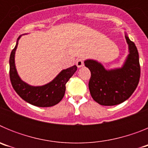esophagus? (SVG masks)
I'll return each instance as SVG.
<instances>
[{
    "mask_svg": "<svg viewBox=\"0 0 148 148\" xmlns=\"http://www.w3.org/2000/svg\"><path fill=\"white\" fill-rule=\"evenodd\" d=\"M75 64H76V66H78V68L82 67V66H84V61H83V60H82V59L77 60L76 62H75Z\"/></svg>",
    "mask_w": 148,
    "mask_h": 148,
    "instance_id": "34e87169",
    "label": "esophagus"
}]
</instances>
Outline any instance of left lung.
I'll use <instances>...</instances> for the list:
<instances>
[{"instance_id": "1", "label": "left lung", "mask_w": 148, "mask_h": 148, "mask_svg": "<svg viewBox=\"0 0 148 148\" xmlns=\"http://www.w3.org/2000/svg\"><path fill=\"white\" fill-rule=\"evenodd\" d=\"M128 55L121 67L107 70L96 60L87 59L84 65L91 73L89 90L94 101L101 105L119 104L130 97L140 78L138 53L135 44L125 32Z\"/></svg>"}]
</instances>
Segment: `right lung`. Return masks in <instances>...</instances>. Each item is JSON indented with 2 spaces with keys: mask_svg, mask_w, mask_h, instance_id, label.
I'll return each instance as SVG.
<instances>
[{
  "mask_svg": "<svg viewBox=\"0 0 148 148\" xmlns=\"http://www.w3.org/2000/svg\"><path fill=\"white\" fill-rule=\"evenodd\" d=\"M23 35L25 34L20 35L17 39L15 48L12 50L10 54V76L12 85L18 95L29 104L40 108L53 107L60 102L63 99L66 90L65 85L76 72L77 66L74 65L61 70L53 80L42 86H32L23 82L18 75L15 62L18 40Z\"/></svg>",
  "mask_w": 148,
  "mask_h": 148,
  "instance_id": "obj_1",
  "label": "right lung"
}]
</instances>
